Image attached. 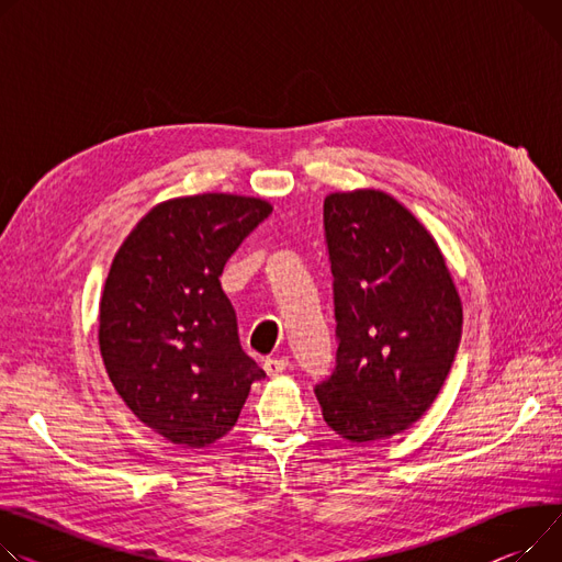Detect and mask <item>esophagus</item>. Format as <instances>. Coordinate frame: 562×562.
<instances>
[{
  "instance_id": "obj_1",
  "label": "esophagus",
  "mask_w": 562,
  "mask_h": 562,
  "mask_svg": "<svg viewBox=\"0 0 562 562\" xmlns=\"http://www.w3.org/2000/svg\"><path fill=\"white\" fill-rule=\"evenodd\" d=\"M286 366H289L286 357H271V359L265 361V372L269 378H278L286 370Z\"/></svg>"
}]
</instances>
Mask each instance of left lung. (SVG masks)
I'll list each match as a JSON object with an SVG mask.
<instances>
[{"label": "left lung", "mask_w": 562, "mask_h": 562, "mask_svg": "<svg viewBox=\"0 0 562 562\" xmlns=\"http://www.w3.org/2000/svg\"><path fill=\"white\" fill-rule=\"evenodd\" d=\"M336 366L314 391L341 438L366 445L423 418L454 363L463 307L423 223L380 190L323 203Z\"/></svg>", "instance_id": "left-lung-1"}]
</instances>
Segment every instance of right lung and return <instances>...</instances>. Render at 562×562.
<instances>
[{"label":"right lung","mask_w":562,"mask_h":562,"mask_svg":"<svg viewBox=\"0 0 562 562\" xmlns=\"http://www.w3.org/2000/svg\"><path fill=\"white\" fill-rule=\"evenodd\" d=\"M261 199L196 194L148 212L112 259L99 305V348L126 406L173 445L226 436L265 378L239 344L218 276L271 214Z\"/></svg>","instance_id":"1"}]
</instances>
